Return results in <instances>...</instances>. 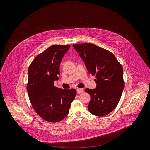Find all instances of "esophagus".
<instances>
[{"label":"esophagus","instance_id":"1","mask_svg":"<svg viewBox=\"0 0 150 150\" xmlns=\"http://www.w3.org/2000/svg\"><path fill=\"white\" fill-rule=\"evenodd\" d=\"M83 91H84V89H82V88H78V89H77V92L78 93H81V92H83Z\"/></svg>","mask_w":150,"mask_h":150}]
</instances>
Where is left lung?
I'll use <instances>...</instances> for the list:
<instances>
[{
	"instance_id": "8db88e82",
	"label": "left lung",
	"mask_w": 150,
	"mask_h": 150,
	"mask_svg": "<svg viewBox=\"0 0 150 150\" xmlns=\"http://www.w3.org/2000/svg\"><path fill=\"white\" fill-rule=\"evenodd\" d=\"M89 73L96 77V88H86L91 96L89 111L103 117L117 106L124 88L123 68L111 52L91 43L73 44Z\"/></svg>"
}]
</instances>
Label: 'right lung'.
Segmentation results:
<instances>
[{
  "label": "right lung",
  "instance_id": "right-lung-1",
  "mask_svg": "<svg viewBox=\"0 0 150 150\" xmlns=\"http://www.w3.org/2000/svg\"><path fill=\"white\" fill-rule=\"evenodd\" d=\"M70 45H53L38 55L28 68L27 91L32 106L43 120L59 122L67 115L76 95L75 89H62L54 86L59 79L62 58Z\"/></svg>",
  "mask_w": 150,
  "mask_h": 150
}]
</instances>
